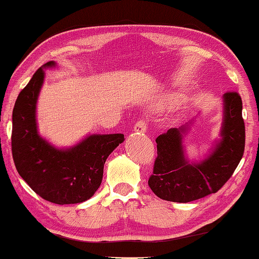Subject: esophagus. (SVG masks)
I'll use <instances>...</instances> for the list:
<instances>
[{"instance_id": "obj_1", "label": "esophagus", "mask_w": 259, "mask_h": 259, "mask_svg": "<svg viewBox=\"0 0 259 259\" xmlns=\"http://www.w3.org/2000/svg\"><path fill=\"white\" fill-rule=\"evenodd\" d=\"M146 129H147V120H145V118L137 121L136 124H135V131L138 134L145 133Z\"/></svg>"}]
</instances>
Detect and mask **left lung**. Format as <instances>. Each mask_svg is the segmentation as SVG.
<instances>
[{
	"label": "left lung",
	"instance_id": "left-lung-1",
	"mask_svg": "<svg viewBox=\"0 0 259 259\" xmlns=\"http://www.w3.org/2000/svg\"><path fill=\"white\" fill-rule=\"evenodd\" d=\"M223 139L200 163H189L183 155L182 131L171 128L157 137V158L149 186L159 198L188 203L214 194L231 179L244 153L245 126L239 92L224 96Z\"/></svg>",
	"mask_w": 259,
	"mask_h": 259
}]
</instances>
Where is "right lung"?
Instances as JSON below:
<instances>
[{"mask_svg":"<svg viewBox=\"0 0 259 259\" xmlns=\"http://www.w3.org/2000/svg\"><path fill=\"white\" fill-rule=\"evenodd\" d=\"M47 62L44 67H52ZM42 68L35 71L18 94L12 112L11 151L18 174L35 194L59 205L88 200L98 190L104 165L124 135H92L70 150H56L38 135L36 98L44 81Z\"/></svg>","mask_w":259,"mask_h":259,"instance_id":"1","label":"right lung"}]
</instances>
